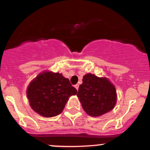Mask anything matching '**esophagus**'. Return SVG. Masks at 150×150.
Masks as SVG:
<instances>
[{
    "label": "esophagus",
    "mask_w": 150,
    "mask_h": 150,
    "mask_svg": "<svg viewBox=\"0 0 150 150\" xmlns=\"http://www.w3.org/2000/svg\"><path fill=\"white\" fill-rule=\"evenodd\" d=\"M74 87H75V88H76V89L78 91V89H79V85H78V84H76V85H74Z\"/></svg>",
    "instance_id": "esophagus-1"
}]
</instances>
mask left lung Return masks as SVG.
<instances>
[{"mask_svg": "<svg viewBox=\"0 0 150 150\" xmlns=\"http://www.w3.org/2000/svg\"><path fill=\"white\" fill-rule=\"evenodd\" d=\"M77 96L82 108L90 116L102 115L112 110L117 101L116 90L106 77H98L92 74L83 76Z\"/></svg>", "mask_w": 150, "mask_h": 150, "instance_id": "obj_1", "label": "left lung"}]
</instances>
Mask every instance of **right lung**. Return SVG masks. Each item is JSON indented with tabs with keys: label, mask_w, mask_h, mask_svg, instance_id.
I'll return each instance as SVG.
<instances>
[{
	"label": "right lung",
	"mask_w": 150,
	"mask_h": 150,
	"mask_svg": "<svg viewBox=\"0 0 150 150\" xmlns=\"http://www.w3.org/2000/svg\"><path fill=\"white\" fill-rule=\"evenodd\" d=\"M77 91L62 74L45 71L30 82L26 95L34 111L46 118L56 116L63 110L70 96Z\"/></svg>",
	"instance_id": "add662e5"
}]
</instances>
